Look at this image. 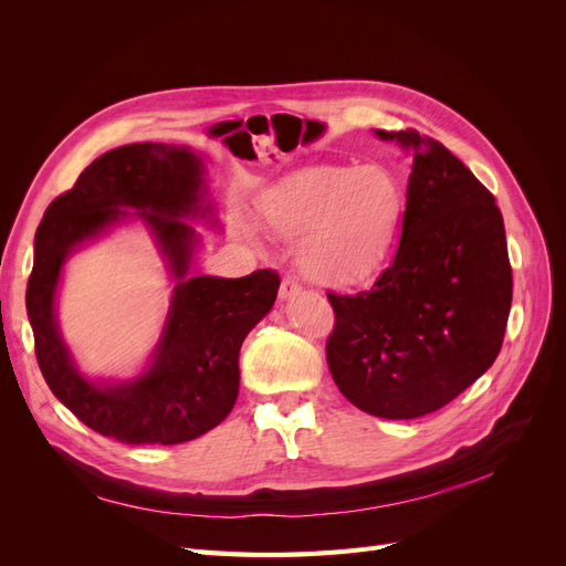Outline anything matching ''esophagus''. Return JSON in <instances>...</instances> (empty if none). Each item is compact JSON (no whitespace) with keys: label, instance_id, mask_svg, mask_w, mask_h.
Here are the masks:
<instances>
[{"label":"esophagus","instance_id":"1","mask_svg":"<svg viewBox=\"0 0 566 566\" xmlns=\"http://www.w3.org/2000/svg\"><path fill=\"white\" fill-rule=\"evenodd\" d=\"M300 290H302V283L295 276H285L281 283V290H279V297L290 300V297H295Z\"/></svg>","mask_w":566,"mask_h":566}]
</instances>
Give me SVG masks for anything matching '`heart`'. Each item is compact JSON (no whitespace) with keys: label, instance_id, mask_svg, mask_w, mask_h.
<instances>
[{"label":"heart","instance_id":"b5f03b06","mask_svg":"<svg viewBox=\"0 0 566 566\" xmlns=\"http://www.w3.org/2000/svg\"><path fill=\"white\" fill-rule=\"evenodd\" d=\"M266 224L302 241L300 266L312 281L352 285L378 271L403 214V188L378 165H318L287 177L264 198Z\"/></svg>","mask_w":566,"mask_h":566}]
</instances>
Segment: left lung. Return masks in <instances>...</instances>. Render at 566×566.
I'll use <instances>...</instances> for the list:
<instances>
[{"label": "left lung", "mask_w": 566, "mask_h": 566, "mask_svg": "<svg viewBox=\"0 0 566 566\" xmlns=\"http://www.w3.org/2000/svg\"><path fill=\"white\" fill-rule=\"evenodd\" d=\"M413 150L401 241L370 290L328 293L325 358L370 416L413 420L453 401L499 356L512 304L503 214L489 188L432 136L382 132Z\"/></svg>", "instance_id": "8db88e82"}]
</instances>
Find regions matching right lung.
<instances>
[{"label": "right lung", "instance_id": "obj_1", "mask_svg": "<svg viewBox=\"0 0 566 566\" xmlns=\"http://www.w3.org/2000/svg\"><path fill=\"white\" fill-rule=\"evenodd\" d=\"M200 186V160L184 146H119L51 200L35 233L25 306L40 370L65 408L119 443L172 447L224 420L238 399L243 339L276 302L281 276L273 269L243 279H186L196 231L181 217L198 210ZM119 207L145 210L180 283L151 370L127 386L96 388L74 370L62 347L53 293L64 254L114 220Z\"/></svg>", "mask_w": 566, "mask_h": 566}]
</instances>
